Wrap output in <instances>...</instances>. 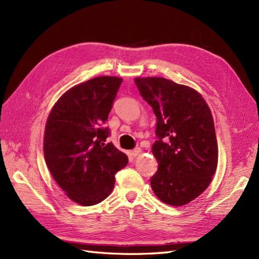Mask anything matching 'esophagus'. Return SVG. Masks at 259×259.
<instances>
[{"mask_svg":"<svg viewBox=\"0 0 259 259\" xmlns=\"http://www.w3.org/2000/svg\"><path fill=\"white\" fill-rule=\"evenodd\" d=\"M140 152H142V149H140L139 147H136L135 149H133L132 152H131V154H132L133 156H137Z\"/></svg>","mask_w":259,"mask_h":259,"instance_id":"esophagus-1","label":"esophagus"}]
</instances>
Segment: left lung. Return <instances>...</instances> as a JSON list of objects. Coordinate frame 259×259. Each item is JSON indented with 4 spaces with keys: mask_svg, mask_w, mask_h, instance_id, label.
Listing matches in <instances>:
<instances>
[{
    "mask_svg": "<svg viewBox=\"0 0 259 259\" xmlns=\"http://www.w3.org/2000/svg\"><path fill=\"white\" fill-rule=\"evenodd\" d=\"M135 83L156 116L152 153L159 168L151 177L152 190L168 205H185L206 189L217 167L211 112L189 86L153 76L136 77Z\"/></svg>",
    "mask_w": 259,
    "mask_h": 259,
    "instance_id": "1",
    "label": "left lung"
}]
</instances>
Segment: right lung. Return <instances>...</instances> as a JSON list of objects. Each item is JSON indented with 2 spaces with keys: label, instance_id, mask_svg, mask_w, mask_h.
<instances>
[{
  "label": "right lung",
  "instance_id": "add662e5",
  "mask_svg": "<svg viewBox=\"0 0 259 259\" xmlns=\"http://www.w3.org/2000/svg\"><path fill=\"white\" fill-rule=\"evenodd\" d=\"M121 77L98 76L73 86L53 107L44 133V158L69 199L95 205L112 192L127 155L107 143L105 127Z\"/></svg>",
  "mask_w": 259,
  "mask_h": 259
}]
</instances>
